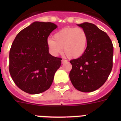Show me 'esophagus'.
<instances>
[{
  "mask_svg": "<svg viewBox=\"0 0 121 121\" xmlns=\"http://www.w3.org/2000/svg\"><path fill=\"white\" fill-rule=\"evenodd\" d=\"M67 61H68L67 60L62 59V64H64V63H65V62H67Z\"/></svg>",
  "mask_w": 121,
  "mask_h": 121,
  "instance_id": "1",
  "label": "esophagus"
}]
</instances>
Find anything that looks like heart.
Instances as JSON below:
<instances>
[{
    "label": "heart",
    "instance_id": "1",
    "mask_svg": "<svg viewBox=\"0 0 121 121\" xmlns=\"http://www.w3.org/2000/svg\"><path fill=\"white\" fill-rule=\"evenodd\" d=\"M53 39H48L47 46L54 56L64 53L69 58L81 57L86 51L88 45V35L81 28L68 27L54 34Z\"/></svg>",
    "mask_w": 121,
    "mask_h": 121
}]
</instances>
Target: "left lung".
Instances as JSON below:
<instances>
[{"mask_svg":"<svg viewBox=\"0 0 121 121\" xmlns=\"http://www.w3.org/2000/svg\"><path fill=\"white\" fill-rule=\"evenodd\" d=\"M88 35L84 54L70 60V79L74 87L82 92H91L104 85L113 67V46L105 32L95 25L84 22L78 25Z\"/></svg>","mask_w":121,"mask_h":121,"instance_id":"obj_1","label":"left lung"}]
</instances>
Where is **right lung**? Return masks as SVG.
Masks as SVG:
<instances>
[{
    "mask_svg": "<svg viewBox=\"0 0 121 121\" xmlns=\"http://www.w3.org/2000/svg\"><path fill=\"white\" fill-rule=\"evenodd\" d=\"M56 28L51 22H33L19 32L13 42L9 73L15 84L25 92L41 93L53 83L62 59L49 53L47 39Z\"/></svg>",
    "mask_w": 121,
    "mask_h": 121,
    "instance_id": "add662e5",
    "label": "right lung"
}]
</instances>
